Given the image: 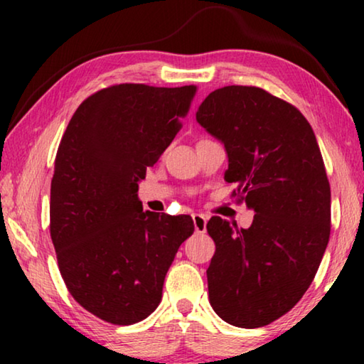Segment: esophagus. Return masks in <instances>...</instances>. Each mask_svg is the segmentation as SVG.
I'll return each mask as SVG.
<instances>
[{
    "instance_id": "1",
    "label": "esophagus",
    "mask_w": 364,
    "mask_h": 364,
    "mask_svg": "<svg viewBox=\"0 0 364 364\" xmlns=\"http://www.w3.org/2000/svg\"><path fill=\"white\" fill-rule=\"evenodd\" d=\"M207 217L202 213H194L193 221H194V230L197 234H204L207 231Z\"/></svg>"
}]
</instances>
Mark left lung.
<instances>
[{"label": "left lung", "instance_id": "1", "mask_svg": "<svg viewBox=\"0 0 364 364\" xmlns=\"http://www.w3.org/2000/svg\"><path fill=\"white\" fill-rule=\"evenodd\" d=\"M197 122L225 143V181L254 208L249 230L212 217L210 305L226 323L262 328L304 297L331 234V186L310 123L291 102L258 86L212 91Z\"/></svg>", "mask_w": 364, "mask_h": 364}]
</instances>
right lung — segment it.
<instances>
[{"label": "right lung", "instance_id": "obj_1", "mask_svg": "<svg viewBox=\"0 0 364 364\" xmlns=\"http://www.w3.org/2000/svg\"><path fill=\"white\" fill-rule=\"evenodd\" d=\"M196 85L120 83L80 104L60 139L49 232L67 291L102 321H143L194 232L189 215L143 212L138 181L181 130Z\"/></svg>", "mask_w": 364, "mask_h": 364}]
</instances>
